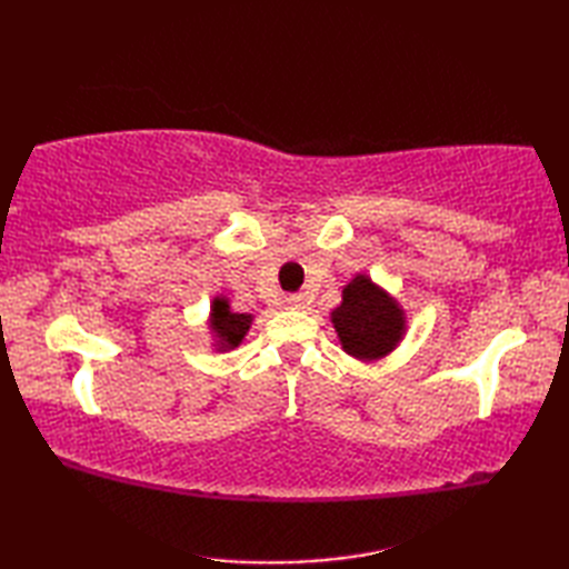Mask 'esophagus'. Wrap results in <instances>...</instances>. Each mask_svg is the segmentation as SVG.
<instances>
[{"instance_id":"obj_1","label":"esophagus","mask_w":569,"mask_h":569,"mask_svg":"<svg viewBox=\"0 0 569 569\" xmlns=\"http://www.w3.org/2000/svg\"><path fill=\"white\" fill-rule=\"evenodd\" d=\"M303 303H306V298L300 296V293H291V296L283 298V306H286V308H293V310L303 308Z\"/></svg>"}]
</instances>
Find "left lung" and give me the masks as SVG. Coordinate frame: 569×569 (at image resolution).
Listing matches in <instances>:
<instances>
[{
  "label": "left lung",
  "instance_id": "1",
  "mask_svg": "<svg viewBox=\"0 0 569 569\" xmlns=\"http://www.w3.org/2000/svg\"><path fill=\"white\" fill-rule=\"evenodd\" d=\"M332 325L345 352L357 359L389 355L406 330L403 310L365 273L345 286L342 303L332 310Z\"/></svg>",
  "mask_w": 569,
  "mask_h": 569
}]
</instances>
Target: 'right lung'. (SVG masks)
<instances>
[{
    "label": "right lung",
    "mask_w": 569,
    "mask_h": 569,
    "mask_svg": "<svg viewBox=\"0 0 569 569\" xmlns=\"http://www.w3.org/2000/svg\"><path fill=\"white\" fill-rule=\"evenodd\" d=\"M251 316L244 312H232L229 310L227 298H214L212 312H210V328L217 335V349H232L239 347L249 332Z\"/></svg>",
    "instance_id": "obj_1"
}]
</instances>
